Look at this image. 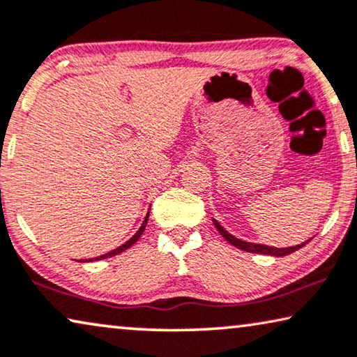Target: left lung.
<instances>
[{"mask_svg": "<svg viewBox=\"0 0 357 357\" xmlns=\"http://www.w3.org/2000/svg\"><path fill=\"white\" fill-rule=\"evenodd\" d=\"M213 222H214L215 229L219 230V234L224 236V238L229 241L230 245H234L235 248H238V250H243L246 252H257V255H268V256H287V255H291V252H294V251H298L299 248H303L309 241L307 240V241L301 243V245L290 246V248H272V246H266V245H256V243H248V241L235 238V236L230 235L229 231H227L215 219H213Z\"/></svg>", "mask_w": 357, "mask_h": 357, "instance_id": "left-lung-1", "label": "left lung"}]
</instances>
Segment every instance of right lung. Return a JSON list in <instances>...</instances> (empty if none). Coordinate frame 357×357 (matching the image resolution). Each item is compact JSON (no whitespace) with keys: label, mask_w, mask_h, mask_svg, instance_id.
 <instances>
[{"label":"right lung","mask_w":357,"mask_h":357,"mask_svg":"<svg viewBox=\"0 0 357 357\" xmlns=\"http://www.w3.org/2000/svg\"><path fill=\"white\" fill-rule=\"evenodd\" d=\"M148 215H149V213L146 214V217H144V220H143V224H142L140 229H138L137 234L133 235L130 240H128L127 243H123V245H121V246H119V248H116V250H112V251H109V252H106V255H102V256H98V257H95V261L106 259V257H112V256L119 255V252H122V251L128 250V248H130V246H132L133 243H135V241H138V238H140V236L143 235V231H144V227H146V224H148ZM90 261H93V259H90ZM80 262H85V261H80Z\"/></svg>","instance_id":"add662e5"}]
</instances>
